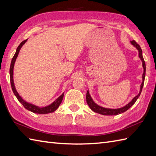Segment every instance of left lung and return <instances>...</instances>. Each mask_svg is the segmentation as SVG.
Returning a JSON list of instances; mask_svg holds the SVG:
<instances>
[{"label":"left lung","mask_w":156,"mask_h":156,"mask_svg":"<svg viewBox=\"0 0 156 156\" xmlns=\"http://www.w3.org/2000/svg\"><path fill=\"white\" fill-rule=\"evenodd\" d=\"M131 43L135 47H136V48L138 50V51H139V58H141V61L143 62V67H144V73H143V76H142V77H143V82H142V83L141 85L140 91H139V94L137 95V96H135L134 98H133L131 102H129L128 104H126L125 106H124L122 108H117V109H110V108H106L101 107L100 106H98V105H97L93 101V100L91 99V98L90 95V93H89V91H87V94H86V101H87V103L88 104V106H90V108L92 110H93L94 112H96V113H98V114H102V115H107V116L117 115V114L123 113V112H125V111H126L127 110H129L130 108H131L133 106V105L135 103V101H136V100L138 99V98L139 97V96H140V94L141 93V91H142V89H143V87H144L145 77V60L144 59V57H143L142 50L140 46H139V44L136 43L135 40L131 41Z\"/></svg>","instance_id":"obj_1"}]
</instances>
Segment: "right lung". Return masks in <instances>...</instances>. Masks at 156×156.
I'll return each mask as SVG.
<instances>
[{
	"label": "right lung",
	"mask_w": 156,
	"mask_h": 156,
	"mask_svg": "<svg viewBox=\"0 0 156 156\" xmlns=\"http://www.w3.org/2000/svg\"><path fill=\"white\" fill-rule=\"evenodd\" d=\"M27 40H25L24 41H23L19 46L17 47V50H16V52L15 54V55L13 56L11 60V66H10V81H11V87H12V90L13 91V93L15 94V96L17 97V100H19V101L24 106L25 108H26L27 110L31 111L34 113H36V114H48V113H51L55 112V111L58 108V106H60V104H61L62 99H63V96H64V93H63L61 96H59L57 99L54 101L53 103H52L49 106H47L45 107H39L37 106H35V105H33L30 103H27L25 101V100H23L22 99L21 97L20 96V94L17 93V90H16L15 85H14V82H13V68H14V65L15 62L16 58L18 56V54L20 52V50L21 49V48L23 46V44L26 42V41Z\"/></svg>",
	"instance_id": "add662e5"
}]
</instances>
